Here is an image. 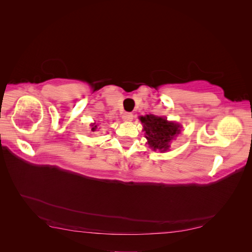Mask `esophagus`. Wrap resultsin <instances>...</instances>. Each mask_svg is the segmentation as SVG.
Instances as JSON below:
<instances>
[{
    "label": "esophagus",
    "mask_w": 252,
    "mask_h": 252,
    "mask_svg": "<svg viewBox=\"0 0 252 252\" xmlns=\"http://www.w3.org/2000/svg\"><path fill=\"white\" fill-rule=\"evenodd\" d=\"M122 119H123L125 122H130L133 119V114L131 112H126L122 116Z\"/></svg>",
    "instance_id": "34e87169"
}]
</instances>
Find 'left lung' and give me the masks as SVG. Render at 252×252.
Returning a JSON list of instances; mask_svg holds the SVG:
<instances>
[{
	"label": "left lung",
	"mask_w": 252,
	"mask_h": 252,
	"mask_svg": "<svg viewBox=\"0 0 252 252\" xmlns=\"http://www.w3.org/2000/svg\"><path fill=\"white\" fill-rule=\"evenodd\" d=\"M140 121L144 127L145 138L147 139L149 147L154 150L167 151L170 147V142L181 132L180 124L154 114L140 117Z\"/></svg>",
	"instance_id": "1"
}]
</instances>
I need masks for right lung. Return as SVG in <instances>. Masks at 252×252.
<instances>
[{
  "label": "right lung",
  "instance_id": "right-lung-1",
  "mask_svg": "<svg viewBox=\"0 0 252 252\" xmlns=\"http://www.w3.org/2000/svg\"><path fill=\"white\" fill-rule=\"evenodd\" d=\"M96 126H97V125H95V123H94V124H91V131H95V129H96Z\"/></svg>",
  "mask_w": 252,
  "mask_h": 252
}]
</instances>
